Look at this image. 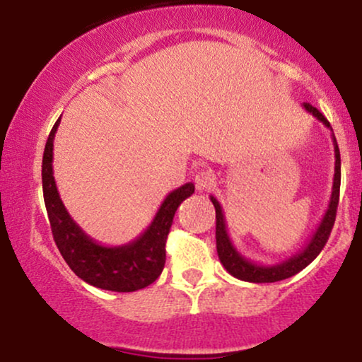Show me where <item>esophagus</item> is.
I'll list each match as a JSON object with an SVG mask.
<instances>
[{
    "mask_svg": "<svg viewBox=\"0 0 362 362\" xmlns=\"http://www.w3.org/2000/svg\"><path fill=\"white\" fill-rule=\"evenodd\" d=\"M194 182H196V189L197 191H207L212 185H214V180H212V175L209 171L202 170L196 175Z\"/></svg>",
    "mask_w": 362,
    "mask_h": 362,
    "instance_id": "1",
    "label": "esophagus"
}]
</instances>
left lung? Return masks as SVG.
<instances>
[{
	"label": "left lung",
	"instance_id": "obj_1",
	"mask_svg": "<svg viewBox=\"0 0 362 362\" xmlns=\"http://www.w3.org/2000/svg\"><path fill=\"white\" fill-rule=\"evenodd\" d=\"M303 108L310 115H313L316 120L323 123V125L331 132V138H333L334 145V177H333V189H331V197L328 209H326L323 219H321L320 226L316 227L313 235L310 237V240L306 242V245L301 249L298 254L291 255L290 259L281 260L279 264L264 265L257 264L245 259L239 250L235 249V245L232 244L229 232H227V224L224 211L219 204V201L214 196H211L212 204L216 207V247H217V255H219L221 264L224 265V269L229 272L235 279L250 281V284H274V281H280L285 279H290L308 267L316 257L320 255V252L323 250L328 237L333 229L334 219H336V209H338V201H339V186H341V156H339V148L336 143L333 128H331L329 122L326 120L323 113L318 108H315L310 103H303Z\"/></svg>",
	"mask_w": 362,
	"mask_h": 362
}]
</instances>
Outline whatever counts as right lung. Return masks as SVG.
Listing matches in <instances>:
<instances>
[{"label":"right lung","mask_w":362,"mask_h":362,"mask_svg":"<svg viewBox=\"0 0 362 362\" xmlns=\"http://www.w3.org/2000/svg\"><path fill=\"white\" fill-rule=\"evenodd\" d=\"M61 118L52 127L42 156V192L56 245L64 260L78 279L110 291H136L151 285L161 275L166 262V239L175 212L194 185L186 182L171 191L161 202L151 224L135 240L123 245H102L81 229L59 196L52 171L54 136Z\"/></svg>","instance_id":"obj_1"}]
</instances>
